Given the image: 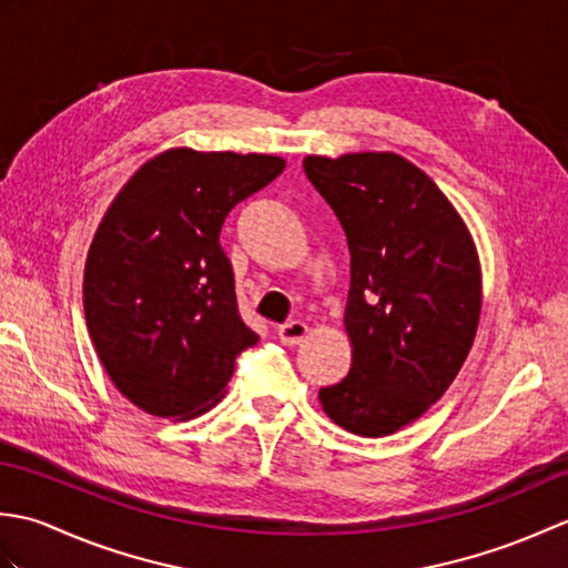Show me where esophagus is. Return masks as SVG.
Instances as JSON below:
<instances>
[{
  "label": "esophagus",
  "mask_w": 568,
  "mask_h": 568,
  "mask_svg": "<svg viewBox=\"0 0 568 568\" xmlns=\"http://www.w3.org/2000/svg\"><path fill=\"white\" fill-rule=\"evenodd\" d=\"M277 336H281V342L287 344V346H297L300 342L305 339L307 336V324L300 322V320H293V322H285L277 327Z\"/></svg>",
  "instance_id": "1"
}]
</instances>
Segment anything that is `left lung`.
Instances as JSON below:
<instances>
[{
  "label": "left lung",
  "instance_id": "obj_1",
  "mask_svg": "<svg viewBox=\"0 0 568 568\" xmlns=\"http://www.w3.org/2000/svg\"><path fill=\"white\" fill-rule=\"evenodd\" d=\"M303 168L352 253V371L320 388V400L352 434L388 437L439 400L470 352L480 317L476 246L444 192L400 155H307Z\"/></svg>",
  "mask_w": 568,
  "mask_h": 568
}]
</instances>
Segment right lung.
Masks as SVG:
<instances>
[{"instance_id":"obj_1","label":"right lung","mask_w":568,"mask_h":568,"mask_svg":"<svg viewBox=\"0 0 568 568\" xmlns=\"http://www.w3.org/2000/svg\"><path fill=\"white\" fill-rule=\"evenodd\" d=\"M283 168L275 155L173 149L106 210L84 263V320L119 393L149 415L204 413L258 342L239 315L220 232Z\"/></svg>"}]
</instances>
